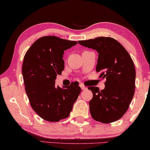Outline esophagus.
<instances>
[{
	"instance_id": "obj_1",
	"label": "esophagus",
	"mask_w": 150,
	"mask_h": 150,
	"mask_svg": "<svg viewBox=\"0 0 150 150\" xmlns=\"http://www.w3.org/2000/svg\"><path fill=\"white\" fill-rule=\"evenodd\" d=\"M80 87H81V89H83V90H84V89H87V87H85V85H83V84H80Z\"/></svg>"
}]
</instances>
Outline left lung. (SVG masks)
I'll list each match as a JSON object with an SVG mask.
<instances>
[{
	"mask_svg": "<svg viewBox=\"0 0 150 150\" xmlns=\"http://www.w3.org/2000/svg\"><path fill=\"white\" fill-rule=\"evenodd\" d=\"M82 46L99 53L96 71L105 79V88L89 87L93 93L89 101L92 118L108 124L120 120L128 110L134 94L135 67L130 55L116 40L109 37L79 41Z\"/></svg>",
	"mask_w": 150,
	"mask_h": 150,
	"instance_id": "8db88e82",
	"label": "left lung"
}]
</instances>
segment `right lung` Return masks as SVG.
<instances>
[{"instance_id": "obj_1", "label": "right lung", "mask_w": 150, "mask_h": 150, "mask_svg": "<svg viewBox=\"0 0 150 150\" xmlns=\"http://www.w3.org/2000/svg\"><path fill=\"white\" fill-rule=\"evenodd\" d=\"M78 44L56 36H44L26 51L22 63L25 91L30 106L43 120L59 122L69 117L81 88L79 82L60 87L55 79L64 69V51Z\"/></svg>"}]
</instances>
